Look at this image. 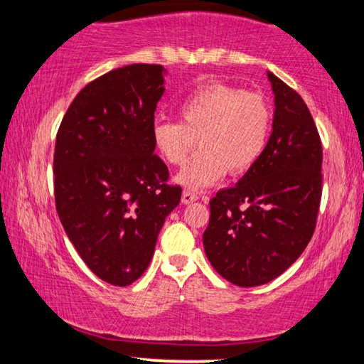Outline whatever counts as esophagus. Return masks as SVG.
<instances>
[{
  "instance_id": "1",
  "label": "esophagus",
  "mask_w": 364,
  "mask_h": 364,
  "mask_svg": "<svg viewBox=\"0 0 364 364\" xmlns=\"http://www.w3.org/2000/svg\"><path fill=\"white\" fill-rule=\"evenodd\" d=\"M197 193H193V192H191V191H183L182 192V203H192V202H196L197 200Z\"/></svg>"
}]
</instances>
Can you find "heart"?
Returning a JSON list of instances; mask_svg holds the SVG:
<instances>
[{
    "mask_svg": "<svg viewBox=\"0 0 364 364\" xmlns=\"http://www.w3.org/2000/svg\"><path fill=\"white\" fill-rule=\"evenodd\" d=\"M182 121H157L152 142L164 161L186 162L177 176L181 186L202 191L230 173H242L260 157L270 132V107L260 94L245 92L228 84H208L196 89L178 104Z\"/></svg>",
    "mask_w": 364,
    "mask_h": 364,
    "instance_id": "obj_1",
    "label": "heart"
}]
</instances>
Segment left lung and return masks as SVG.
Returning <instances> with one entry per match:
<instances>
[{
	"label": "left lung",
	"instance_id": "8db88e82",
	"mask_svg": "<svg viewBox=\"0 0 364 364\" xmlns=\"http://www.w3.org/2000/svg\"><path fill=\"white\" fill-rule=\"evenodd\" d=\"M272 134L257 162L210 200L203 248L212 267L237 287L275 280L305 250L321 200V141L300 94L267 71Z\"/></svg>",
	"mask_w": 364,
	"mask_h": 364
}]
</instances>
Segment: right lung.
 <instances>
[{
    "mask_svg": "<svg viewBox=\"0 0 364 364\" xmlns=\"http://www.w3.org/2000/svg\"><path fill=\"white\" fill-rule=\"evenodd\" d=\"M167 71L131 64L97 77L63 117L54 149L56 210L94 275L127 287L146 272L159 232L181 202L152 142Z\"/></svg>",
    "mask_w": 364,
    "mask_h": 364,
    "instance_id": "1",
    "label": "right lung"
}]
</instances>
